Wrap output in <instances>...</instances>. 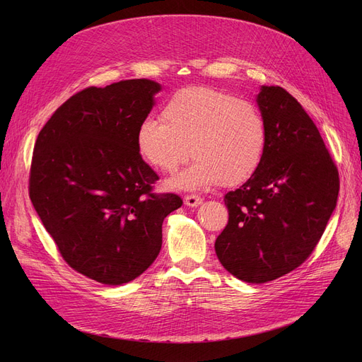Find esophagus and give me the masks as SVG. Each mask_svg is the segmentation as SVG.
<instances>
[{
	"label": "esophagus",
	"instance_id": "1",
	"mask_svg": "<svg viewBox=\"0 0 362 362\" xmlns=\"http://www.w3.org/2000/svg\"><path fill=\"white\" fill-rule=\"evenodd\" d=\"M183 201H185V205L187 206H198L202 204V198L198 195H186Z\"/></svg>",
	"mask_w": 362,
	"mask_h": 362
}]
</instances>
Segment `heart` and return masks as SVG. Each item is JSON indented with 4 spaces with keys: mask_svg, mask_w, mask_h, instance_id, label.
I'll return each mask as SVG.
<instances>
[{
    "mask_svg": "<svg viewBox=\"0 0 362 362\" xmlns=\"http://www.w3.org/2000/svg\"><path fill=\"white\" fill-rule=\"evenodd\" d=\"M161 119H145L136 130L141 157L164 173H175L192 156L195 163L168 182L195 191L221 183L248 182L269 146L262 112L250 101L205 86L177 90L164 104Z\"/></svg>",
    "mask_w": 362,
    "mask_h": 362,
    "instance_id": "heart-1",
    "label": "heart"
}]
</instances>
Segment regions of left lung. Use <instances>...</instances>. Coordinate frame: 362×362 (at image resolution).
Wrapping results in <instances>:
<instances>
[{
    "label": "left lung",
    "instance_id": "obj_1",
    "mask_svg": "<svg viewBox=\"0 0 362 362\" xmlns=\"http://www.w3.org/2000/svg\"><path fill=\"white\" fill-rule=\"evenodd\" d=\"M257 104L269 146L257 173L224 195L229 223L216 239L223 267L246 283L291 273L314 251L336 208L339 173L307 111L280 86Z\"/></svg>",
    "mask_w": 362,
    "mask_h": 362
}]
</instances>
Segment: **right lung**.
Listing matches in <instances>:
<instances>
[{
    "label": "right lung",
    "mask_w": 362,
    "mask_h": 362,
    "mask_svg": "<svg viewBox=\"0 0 362 362\" xmlns=\"http://www.w3.org/2000/svg\"><path fill=\"white\" fill-rule=\"evenodd\" d=\"M160 90L149 79L86 88L57 108L35 144L29 197L37 216L71 269L110 286L156 261L163 221L183 204L152 194L158 176L136 148Z\"/></svg>",
    "instance_id": "obj_1"
}]
</instances>
